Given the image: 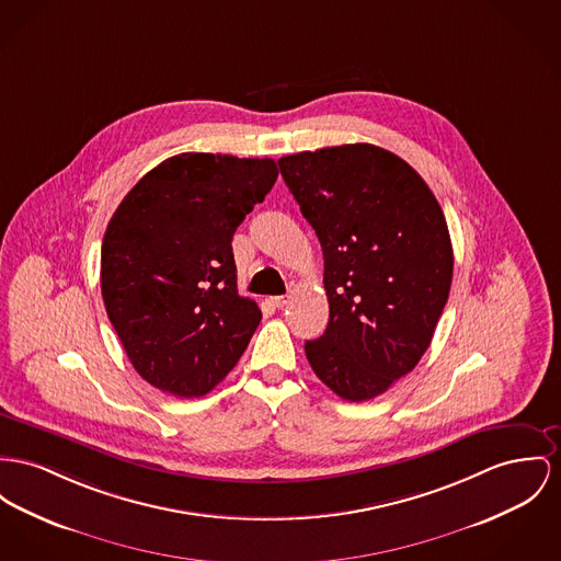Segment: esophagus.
<instances>
[{
	"instance_id": "34e87169",
	"label": "esophagus",
	"mask_w": 561,
	"mask_h": 561,
	"mask_svg": "<svg viewBox=\"0 0 561 561\" xmlns=\"http://www.w3.org/2000/svg\"><path fill=\"white\" fill-rule=\"evenodd\" d=\"M287 301H289V296H274V298H270V304L274 308H283Z\"/></svg>"
}]
</instances>
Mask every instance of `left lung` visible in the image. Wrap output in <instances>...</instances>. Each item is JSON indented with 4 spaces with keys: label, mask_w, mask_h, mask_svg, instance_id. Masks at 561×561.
<instances>
[{
    "label": "left lung",
    "mask_w": 561,
    "mask_h": 561,
    "mask_svg": "<svg viewBox=\"0 0 561 561\" xmlns=\"http://www.w3.org/2000/svg\"><path fill=\"white\" fill-rule=\"evenodd\" d=\"M323 249L330 323L306 340L314 374L348 402L407 376L427 351L453 278L447 221L411 165L374 145L278 159Z\"/></svg>",
    "instance_id": "1"
}]
</instances>
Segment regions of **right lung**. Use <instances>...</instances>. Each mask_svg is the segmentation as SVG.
Returning a JSON list of instances; mask_svg holds the SVG:
<instances>
[{
	"label": "right lung",
	"mask_w": 561,
	"mask_h": 561,
	"mask_svg": "<svg viewBox=\"0 0 561 561\" xmlns=\"http://www.w3.org/2000/svg\"><path fill=\"white\" fill-rule=\"evenodd\" d=\"M278 179L274 159L183 152L131 188L102 242V298L152 387L202 398L238 364L262 310L238 296L231 238Z\"/></svg>",
	"instance_id": "right-lung-1"
}]
</instances>
